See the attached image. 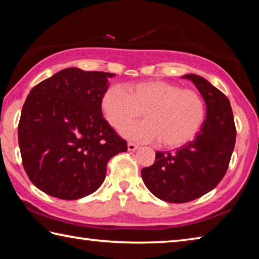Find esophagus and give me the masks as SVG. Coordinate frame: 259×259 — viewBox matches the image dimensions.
I'll return each instance as SVG.
<instances>
[{"mask_svg": "<svg viewBox=\"0 0 259 259\" xmlns=\"http://www.w3.org/2000/svg\"><path fill=\"white\" fill-rule=\"evenodd\" d=\"M136 150H138V145H136L134 143H128V151L134 152Z\"/></svg>", "mask_w": 259, "mask_h": 259, "instance_id": "obj_1", "label": "esophagus"}]
</instances>
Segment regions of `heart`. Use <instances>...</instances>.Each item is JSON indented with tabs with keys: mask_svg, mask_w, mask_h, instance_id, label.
<instances>
[{
	"mask_svg": "<svg viewBox=\"0 0 259 259\" xmlns=\"http://www.w3.org/2000/svg\"><path fill=\"white\" fill-rule=\"evenodd\" d=\"M100 107L114 129L122 128L144 111L147 120L125 125L121 135L138 143L161 140L165 147H179L192 140L205 113L198 93L161 80L134 83L126 91L120 87L108 88L102 96Z\"/></svg>",
	"mask_w": 259,
	"mask_h": 259,
	"instance_id": "heart-1",
	"label": "heart"
}]
</instances>
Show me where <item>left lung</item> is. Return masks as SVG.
I'll use <instances>...</instances> for the list:
<instances>
[{"label":"left lung","mask_w":259,"mask_h":259,"mask_svg":"<svg viewBox=\"0 0 259 259\" xmlns=\"http://www.w3.org/2000/svg\"><path fill=\"white\" fill-rule=\"evenodd\" d=\"M198 88L207 116L194 140L174 152H156L154 164L142 170L153 195L170 203H184L204 195L222 181L235 145V124L229 98L196 74H185Z\"/></svg>","instance_id":"1"}]
</instances>
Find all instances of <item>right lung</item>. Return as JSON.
Segmentation results:
<instances>
[{
  "label": "right lung",
  "mask_w": 259,
  "mask_h": 259,
  "mask_svg": "<svg viewBox=\"0 0 259 259\" xmlns=\"http://www.w3.org/2000/svg\"><path fill=\"white\" fill-rule=\"evenodd\" d=\"M113 75L69 67L29 91L19 148L30 182L48 195L77 200L91 194L105 181L108 160L126 151L100 107Z\"/></svg>",
  "instance_id": "1"
}]
</instances>
